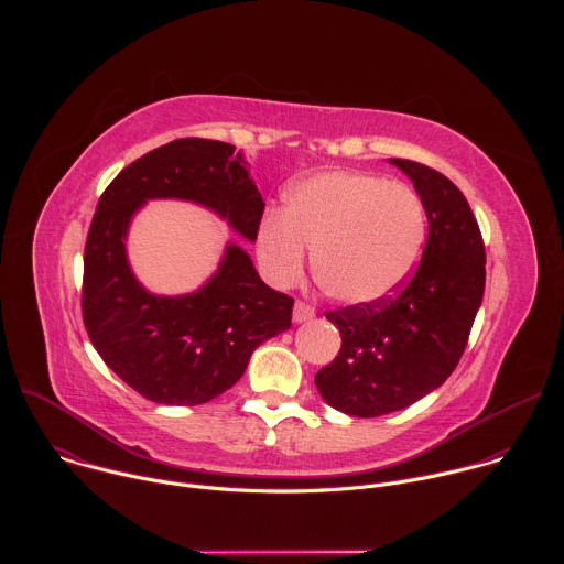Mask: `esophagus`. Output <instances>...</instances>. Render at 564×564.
Wrapping results in <instances>:
<instances>
[{"mask_svg": "<svg viewBox=\"0 0 564 564\" xmlns=\"http://www.w3.org/2000/svg\"><path fill=\"white\" fill-rule=\"evenodd\" d=\"M314 316V307L307 305L305 301H296L294 303V312H292V321L294 324H303V321H310Z\"/></svg>", "mask_w": 564, "mask_h": 564, "instance_id": "obj_1", "label": "esophagus"}]
</instances>
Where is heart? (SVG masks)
Returning a JSON list of instances; mask_svg holds the SVG:
<instances>
[{"label": "heart", "mask_w": 564, "mask_h": 564, "mask_svg": "<svg viewBox=\"0 0 564 564\" xmlns=\"http://www.w3.org/2000/svg\"><path fill=\"white\" fill-rule=\"evenodd\" d=\"M426 212L404 183L355 170L296 181L283 214H268L257 234L263 272L292 285L314 250V276L341 303H375L394 294L422 261Z\"/></svg>", "instance_id": "heart-1"}]
</instances>
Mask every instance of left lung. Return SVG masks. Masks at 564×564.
I'll return each instance as SVG.
<instances>
[{
	"mask_svg": "<svg viewBox=\"0 0 564 564\" xmlns=\"http://www.w3.org/2000/svg\"><path fill=\"white\" fill-rule=\"evenodd\" d=\"M424 203L429 240L417 272L397 296L326 312L341 350L314 377L328 406L381 417L440 388L455 370L487 281V257L464 194L440 172L390 158Z\"/></svg>",
	"mask_w": 564,
	"mask_h": 564,
	"instance_id": "obj_1",
	"label": "left lung"
}]
</instances>
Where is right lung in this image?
<instances>
[{"label": "right lung", "mask_w": 564, "mask_h": 564, "mask_svg": "<svg viewBox=\"0 0 564 564\" xmlns=\"http://www.w3.org/2000/svg\"><path fill=\"white\" fill-rule=\"evenodd\" d=\"M158 198L196 203L250 243L265 203L234 144L181 138L124 167L91 220L83 316L94 348L144 399L198 406L231 388L252 352L292 326L294 301L268 288L231 240L198 290L151 294L129 265L127 234L138 209Z\"/></svg>", "instance_id": "1"}]
</instances>
